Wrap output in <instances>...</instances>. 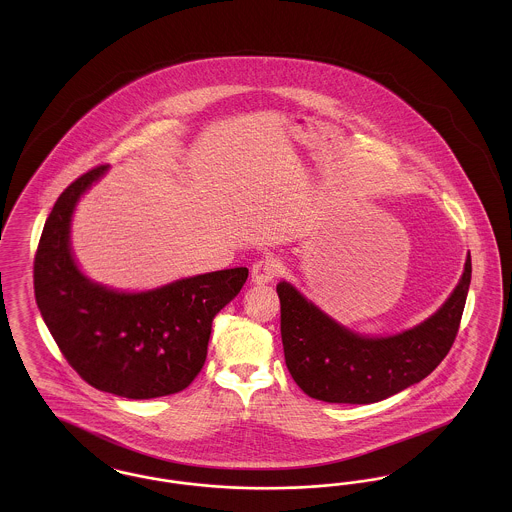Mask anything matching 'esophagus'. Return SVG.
Returning <instances> with one entry per match:
<instances>
[{
  "label": "esophagus",
  "mask_w": 512,
  "mask_h": 512,
  "mask_svg": "<svg viewBox=\"0 0 512 512\" xmlns=\"http://www.w3.org/2000/svg\"><path fill=\"white\" fill-rule=\"evenodd\" d=\"M280 270V263L274 257H265L251 267V282L257 286L268 284Z\"/></svg>",
  "instance_id": "obj_1"
}]
</instances>
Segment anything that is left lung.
<instances>
[{
	"instance_id": "left-lung-1",
	"label": "left lung",
	"mask_w": 512,
	"mask_h": 512,
	"mask_svg": "<svg viewBox=\"0 0 512 512\" xmlns=\"http://www.w3.org/2000/svg\"><path fill=\"white\" fill-rule=\"evenodd\" d=\"M472 263L466 255L459 284L436 313L413 328L368 336L326 315L292 282H278L286 366L309 397L366 405L424 380L449 353L463 317Z\"/></svg>"
}]
</instances>
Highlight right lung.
I'll return each instance as SVG.
<instances>
[{
	"mask_svg": "<svg viewBox=\"0 0 512 512\" xmlns=\"http://www.w3.org/2000/svg\"><path fill=\"white\" fill-rule=\"evenodd\" d=\"M105 172H86L55 201L34 259L36 303L69 365L96 390L126 399L178 393L203 368L213 318L240 293L249 270L195 274L144 292L86 276L71 244L73 215Z\"/></svg>",
	"mask_w": 512,
	"mask_h": 512,
	"instance_id": "obj_1",
	"label": "right lung"
}]
</instances>
